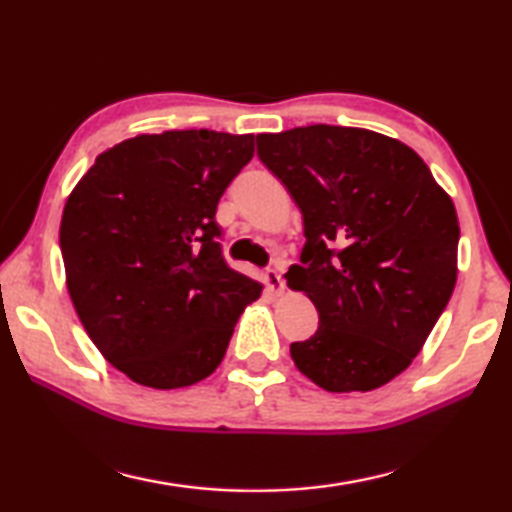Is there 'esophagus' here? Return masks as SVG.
Returning <instances> with one entry per match:
<instances>
[{
  "label": "esophagus",
  "instance_id": "34e87169",
  "mask_svg": "<svg viewBox=\"0 0 512 512\" xmlns=\"http://www.w3.org/2000/svg\"><path fill=\"white\" fill-rule=\"evenodd\" d=\"M264 282H266L268 291L277 293V296H280V293L284 291V280H282L280 271H275V268H266V273H264Z\"/></svg>",
  "mask_w": 512,
  "mask_h": 512
}]
</instances>
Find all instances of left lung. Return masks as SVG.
<instances>
[{
  "label": "left lung",
  "mask_w": 512,
  "mask_h": 512,
  "mask_svg": "<svg viewBox=\"0 0 512 512\" xmlns=\"http://www.w3.org/2000/svg\"><path fill=\"white\" fill-rule=\"evenodd\" d=\"M257 155L305 225L287 284L314 302L318 329L291 359L329 393L375 391L411 366L452 298V198L418 153L366 128L262 133Z\"/></svg>",
  "instance_id": "obj_1"
}]
</instances>
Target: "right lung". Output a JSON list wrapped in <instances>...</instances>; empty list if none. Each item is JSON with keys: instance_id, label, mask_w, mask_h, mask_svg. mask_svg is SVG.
<instances>
[{"instance_id": "right-lung-1", "label": "right lung", "mask_w": 512, "mask_h": 512, "mask_svg": "<svg viewBox=\"0 0 512 512\" xmlns=\"http://www.w3.org/2000/svg\"><path fill=\"white\" fill-rule=\"evenodd\" d=\"M253 135L167 131L103 151L60 221L67 291L99 352L135 384L210 377L262 284L225 264L216 205Z\"/></svg>"}]
</instances>
